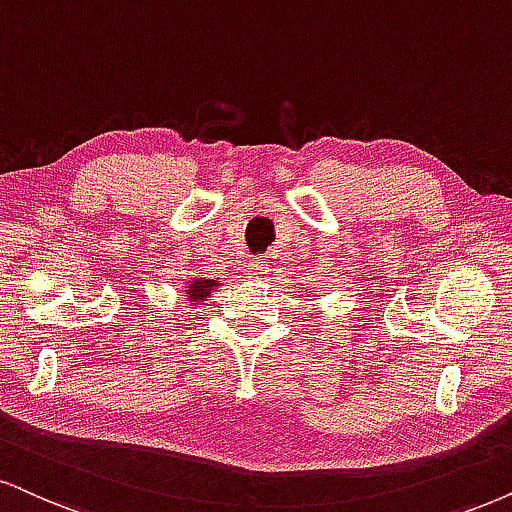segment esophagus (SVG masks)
Returning <instances> with one entry per match:
<instances>
[{
    "label": "esophagus",
    "mask_w": 512,
    "mask_h": 512,
    "mask_svg": "<svg viewBox=\"0 0 512 512\" xmlns=\"http://www.w3.org/2000/svg\"><path fill=\"white\" fill-rule=\"evenodd\" d=\"M248 269H250L252 278H260V276H264V274H267V271H269V262H267V257H252L250 264H248Z\"/></svg>",
    "instance_id": "34e87169"
}]
</instances>
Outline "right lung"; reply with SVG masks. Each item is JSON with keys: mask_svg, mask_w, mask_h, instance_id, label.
I'll list each match as a JSON object with an SVG mask.
<instances>
[{"mask_svg": "<svg viewBox=\"0 0 512 512\" xmlns=\"http://www.w3.org/2000/svg\"><path fill=\"white\" fill-rule=\"evenodd\" d=\"M212 286H217V283L215 281H191L189 283V297L193 302L203 300V297L210 293Z\"/></svg>", "mask_w": 512, "mask_h": 512, "instance_id": "right-lung-1", "label": "right lung"}]
</instances>
